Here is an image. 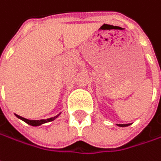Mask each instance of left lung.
Masks as SVG:
<instances>
[{
    "label": "left lung",
    "mask_w": 161,
    "mask_h": 161,
    "mask_svg": "<svg viewBox=\"0 0 161 161\" xmlns=\"http://www.w3.org/2000/svg\"><path fill=\"white\" fill-rule=\"evenodd\" d=\"M131 124H117V126H120V127H126V126H129Z\"/></svg>",
    "instance_id": "8db88e82"
}]
</instances>
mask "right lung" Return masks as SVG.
Here are the masks:
<instances>
[{
  "label": "right lung",
  "mask_w": 161,
  "mask_h": 161,
  "mask_svg": "<svg viewBox=\"0 0 161 161\" xmlns=\"http://www.w3.org/2000/svg\"><path fill=\"white\" fill-rule=\"evenodd\" d=\"M62 112H60L59 114H57L56 116H54V117H51V118H48V119H43V120H28V119H25V118H24V117H21V116H19V115H17V114H15V116L18 118V119H20V120H22L24 121L25 123H26L27 124H29V125H31V126H39V125H42L43 124H46V123H50V122H52V121H54L56 118H58L59 117V115L61 114Z\"/></svg>",
  "instance_id": "1"
}]
</instances>
